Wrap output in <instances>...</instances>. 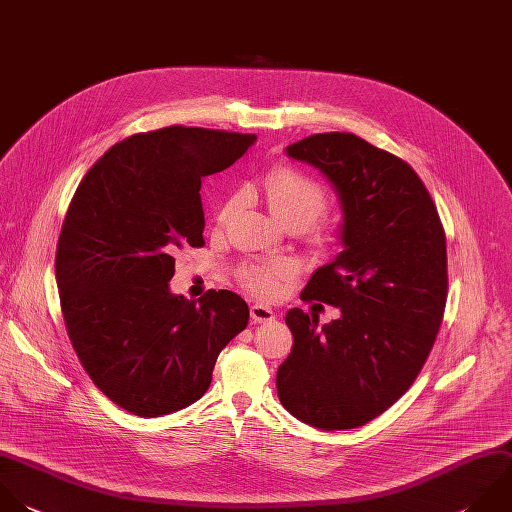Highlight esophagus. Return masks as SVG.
Instances as JSON below:
<instances>
[{
	"instance_id": "esophagus-1",
	"label": "esophagus",
	"mask_w": 512,
	"mask_h": 512,
	"mask_svg": "<svg viewBox=\"0 0 512 512\" xmlns=\"http://www.w3.org/2000/svg\"><path fill=\"white\" fill-rule=\"evenodd\" d=\"M250 316H252V320L254 322H270V320H274V310L270 308V306H264V304H252L250 306Z\"/></svg>"
}]
</instances>
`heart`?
<instances>
[{"instance_id": "1", "label": "heart", "mask_w": 512, "mask_h": 512, "mask_svg": "<svg viewBox=\"0 0 512 512\" xmlns=\"http://www.w3.org/2000/svg\"><path fill=\"white\" fill-rule=\"evenodd\" d=\"M252 190L266 202L272 218L284 228L294 226L298 230H304L314 220H318L328 208V196L322 190V186L306 174L286 166L266 174L252 186ZM238 204L240 196L236 194L224 204L220 220H226ZM290 274L292 264L280 260L244 268L242 282L254 294L262 298H274L282 288V280H286Z\"/></svg>"}]
</instances>
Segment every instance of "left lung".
Listing matches in <instances>:
<instances>
[{
	"label": "left lung",
	"mask_w": 512,
	"mask_h": 512,
	"mask_svg": "<svg viewBox=\"0 0 512 512\" xmlns=\"http://www.w3.org/2000/svg\"><path fill=\"white\" fill-rule=\"evenodd\" d=\"M286 154L338 196L342 252L300 298L338 306L340 318L318 326L314 312L288 310L294 344L278 398L320 430L356 428L390 408L428 358L446 304L444 230L416 172L354 134L308 136Z\"/></svg>",
	"instance_id": "left-lung-1"
}]
</instances>
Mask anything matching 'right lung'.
Segmentation results:
<instances>
[{"mask_svg": "<svg viewBox=\"0 0 512 512\" xmlns=\"http://www.w3.org/2000/svg\"><path fill=\"white\" fill-rule=\"evenodd\" d=\"M252 134L170 126L112 146L66 214L56 280L74 350L120 408L156 418L204 396L222 348L246 328L230 290H170L174 254L204 246L202 180L232 166Z\"/></svg>", "mask_w": 512, "mask_h": 512, "instance_id": "right-lung-1", "label": "right lung"}]
</instances>
